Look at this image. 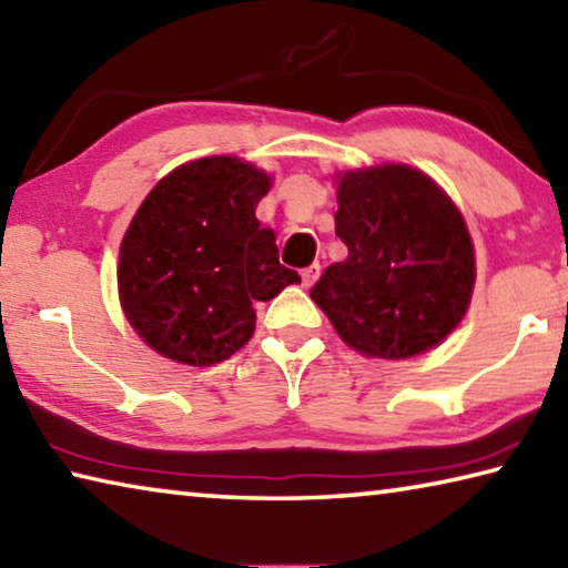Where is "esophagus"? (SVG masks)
Here are the masks:
<instances>
[{"instance_id":"1","label":"esophagus","mask_w":568,"mask_h":568,"mask_svg":"<svg viewBox=\"0 0 568 568\" xmlns=\"http://www.w3.org/2000/svg\"><path fill=\"white\" fill-rule=\"evenodd\" d=\"M301 277H303V285H305V287H311V285L321 277V265H318V263H313L311 267H305V271L301 273Z\"/></svg>"}]
</instances>
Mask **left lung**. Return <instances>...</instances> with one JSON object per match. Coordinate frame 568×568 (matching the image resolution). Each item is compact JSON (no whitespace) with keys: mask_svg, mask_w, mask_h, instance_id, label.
Masks as SVG:
<instances>
[{"mask_svg":"<svg viewBox=\"0 0 568 568\" xmlns=\"http://www.w3.org/2000/svg\"><path fill=\"white\" fill-rule=\"evenodd\" d=\"M335 235L348 261L325 267L311 297L351 348L410 358L464 318L474 291V245L464 217L434 180L408 165L345 172Z\"/></svg>","mask_w":568,"mask_h":568,"instance_id":"left-lung-1","label":"left lung"}]
</instances>
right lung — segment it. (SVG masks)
<instances>
[{"label": "right lung", "instance_id": "add662e5", "mask_svg": "<svg viewBox=\"0 0 568 568\" xmlns=\"http://www.w3.org/2000/svg\"><path fill=\"white\" fill-rule=\"evenodd\" d=\"M267 190L263 170L203 158L145 197L122 237L118 285L124 315L150 348L187 365L227 361L253 338V303L301 283L255 217Z\"/></svg>", "mask_w": 568, "mask_h": 568}]
</instances>
